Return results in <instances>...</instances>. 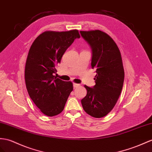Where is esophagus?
Returning <instances> with one entry per match:
<instances>
[{"label": "esophagus", "instance_id": "obj_1", "mask_svg": "<svg viewBox=\"0 0 152 152\" xmlns=\"http://www.w3.org/2000/svg\"><path fill=\"white\" fill-rule=\"evenodd\" d=\"M78 86H80V84L75 83H73V87H74V88H76V87H77Z\"/></svg>", "mask_w": 152, "mask_h": 152}]
</instances>
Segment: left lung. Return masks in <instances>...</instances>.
<instances>
[{
  "instance_id": "1",
  "label": "left lung",
  "mask_w": 152,
  "mask_h": 152,
  "mask_svg": "<svg viewBox=\"0 0 152 152\" xmlns=\"http://www.w3.org/2000/svg\"><path fill=\"white\" fill-rule=\"evenodd\" d=\"M92 49L91 66L96 85H85L87 95L81 102L85 112L100 118L113 109L122 91L124 72L120 50L108 34L99 30L80 31Z\"/></svg>"
}]
</instances>
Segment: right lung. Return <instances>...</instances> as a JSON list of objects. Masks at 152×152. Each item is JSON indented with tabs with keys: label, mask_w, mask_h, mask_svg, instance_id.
Wrapping results in <instances>:
<instances>
[{
	"label": "right lung",
	"mask_w": 152,
	"mask_h": 152,
	"mask_svg": "<svg viewBox=\"0 0 152 152\" xmlns=\"http://www.w3.org/2000/svg\"><path fill=\"white\" fill-rule=\"evenodd\" d=\"M76 29L48 31L40 34L29 50L25 67V81L31 99L43 114L52 117L63 111L73 90L72 83L54 76L62 56L76 38Z\"/></svg>",
	"instance_id": "1"
}]
</instances>
